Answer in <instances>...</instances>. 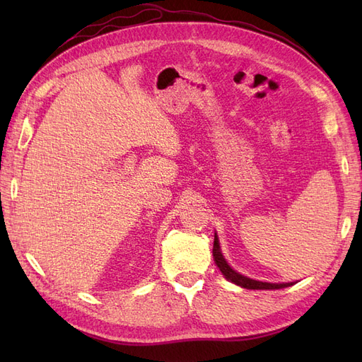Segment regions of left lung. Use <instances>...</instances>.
Returning a JSON list of instances; mask_svg holds the SVG:
<instances>
[{"instance_id": "8db88e82", "label": "left lung", "mask_w": 362, "mask_h": 362, "mask_svg": "<svg viewBox=\"0 0 362 362\" xmlns=\"http://www.w3.org/2000/svg\"><path fill=\"white\" fill-rule=\"evenodd\" d=\"M213 255H214V261L217 267L221 269V272L223 273V276L231 281L237 286L243 287V288H249V290H278V288H286L293 286V282H286V284H270V282H261V281H255L246 278L243 275H240L235 270H233L231 267L228 266V262L225 261L222 252H221V246H218V240L217 235H214V246H213Z\"/></svg>"}]
</instances>
